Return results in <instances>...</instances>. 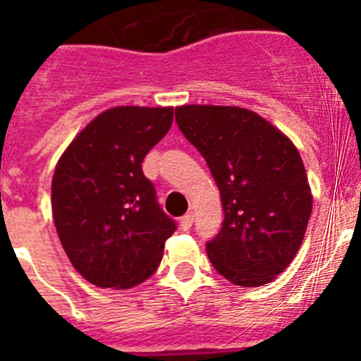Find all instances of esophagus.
<instances>
[{"mask_svg":"<svg viewBox=\"0 0 361 361\" xmlns=\"http://www.w3.org/2000/svg\"><path fill=\"white\" fill-rule=\"evenodd\" d=\"M191 226H193V213H186L180 218V229L190 231Z\"/></svg>","mask_w":361,"mask_h":361,"instance_id":"34e87169","label":"esophagus"}]
</instances>
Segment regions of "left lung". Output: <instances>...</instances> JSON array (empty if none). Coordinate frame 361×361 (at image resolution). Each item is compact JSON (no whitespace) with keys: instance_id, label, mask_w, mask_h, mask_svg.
Segmentation results:
<instances>
[{"instance_id":"8db88e82","label":"left lung","mask_w":361,"mask_h":361,"mask_svg":"<svg viewBox=\"0 0 361 361\" xmlns=\"http://www.w3.org/2000/svg\"><path fill=\"white\" fill-rule=\"evenodd\" d=\"M175 121L220 190L226 216L206 243L209 261L238 286L274 281L295 257L313 206L295 145L249 109L183 105Z\"/></svg>"}]
</instances>
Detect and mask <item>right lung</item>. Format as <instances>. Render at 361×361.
<instances>
[{"instance_id": "add662e5", "label": "right lung", "mask_w": 361, "mask_h": 361, "mask_svg": "<svg viewBox=\"0 0 361 361\" xmlns=\"http://www.w3.org/2000/svg\"><path fill=\"white\" fill-rule=\"evenodd\" d=\"M173 107L98 114L59 159L51 180L55 229L71 264L100 288H132L157 270L175 221L141 170Z\"/></svg>"}]
</instances>
